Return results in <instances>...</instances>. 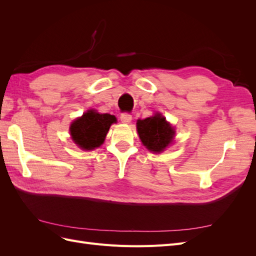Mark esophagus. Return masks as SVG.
<instances>
[{
    "label": "esophagus",
    "instance_id": "34e87169",
    "mask_svg": "<svg viewBox=\"0 0 256 256\" xmlns=\"http://www.w3.org/2000/svg\"><path fill=\"white\" fill-rule=\"evenodd\" d=\"M131 120H132V116H131V114H129V113H122L120 114L122 122L129 124L131 122Z\"/></svg>",
    "mask_w": 256,
    "mask_h": 256
}]
</instances>
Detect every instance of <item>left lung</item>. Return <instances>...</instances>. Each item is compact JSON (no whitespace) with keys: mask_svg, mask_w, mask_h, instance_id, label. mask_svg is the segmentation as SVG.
I'll use <instances>...</instances> for the list:
<instances>
[{"mask_svg":"<svg viewBox=\"0 0 256 256\" xmlns=\"http://www.w3.org/2000/svg\"><path fill=\"white\" fill-rule=\"evenodd\" d=\"M136 129L142 143L152 152H164L172 143L175 131L161 114L138 120Z\"/></svg>","mask_w":256,"mask_h":256,"instance_id":"1","label":"left lung"}]
</instances>
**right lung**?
<instances>
[{
  "label": "right lung",
  "mask_w": 256,
  "mask_h": 256,
  "mask_svg": "<svg viewBox=\"0 0 256 256\" xmlns=\"http://www.w3.org/2000/svg\"><path fill=\"white\" fill-rule=\"evenodd\" d=\"M115 122V116L111 114H99L90 110L72 124L70 134L82 150H92L104 143L110 126Z\"/></svg>",
  "instance_id": "right-lung-1"
}]
</instances>
